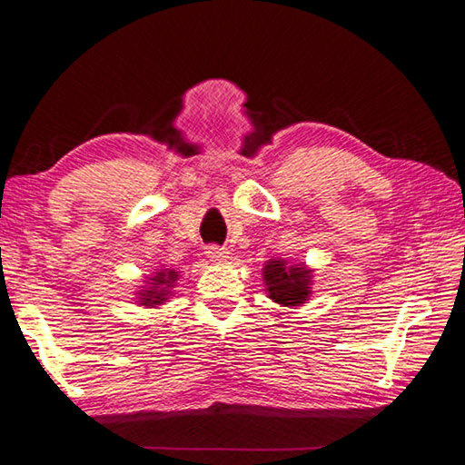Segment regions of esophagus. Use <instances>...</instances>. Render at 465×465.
Returning a JSON list of instances; mask_svg holds the SVG:
<instances>
[{"label":"esophagus","instance_id":"obj_1","mask_svg":"<svg viewBox=\"0 0 465 465\" xmlns=\"http://www.w3.org/2000/svg\"><path fill=\"white\" fill-rule=\"evenodd\" d=\"M207 258L211 262H225L227 258H230V252H227L225 248H219V246H209L207 248Z\"/></svg>","mask_w":465,"mask_h":465}]
</instances>
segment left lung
<instances>
[{
  "mask_svg": "<svg viewBox=\"0 0 465 465\" xmlns=\"http://www.w3.org/2000/svg\"><path fill=\"white\" fill-rule=\"evenodd\" d=\"M313 271L305 264H289L287 261H271L262 269L266 293L285 308H295L310 299Z\"/></svg>",
  "mask_w": 465,
  "mask_h": 465,
  "instance_id": "8db88e82",
  "label": "left lung"
}]
</instances>
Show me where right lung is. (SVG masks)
I'll return each instance as SVG.
<instances>
[{"label":"right lung","instance_id":"right-lung-1","mask_svg":"<svg viewBox=\"0 0 465 465\" xmlns=\"http://www.w3.org/2000/svg\"><path fill=\"white\" fill-rule=\"evenodd\" d=\"M178 281V272L174 269L157 271L152 279L147 281V287L139 291V303L145 308H157L170 297V289Z\"/></svg>","mask_w":465,"mask_h":465}]
</instances>
